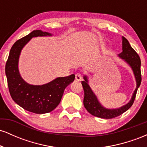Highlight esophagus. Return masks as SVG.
I'll use <instances>...</instances> for the list:
<instances>
[{
    "mask_svg": "<svg viewBox=\"0 0 147 147\" xmlns=\"http://www.w3.org/2000/svg\"><path fill=\"white\" fill-rule=\"evenodd\" d=\"M75 79L77 81H79V82H80V81H82V75H81L80 73H77L75 75Z\"/></svg>",
    "mask_w": 147,
    "mask_h": 147,
    "instance_id": "obj_1",
    "label": "esophagus"
}]
</instances>
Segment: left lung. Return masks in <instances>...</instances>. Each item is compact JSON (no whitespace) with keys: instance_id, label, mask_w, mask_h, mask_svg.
<instances>
[{"instance_id":"obj_1","label":"left lung","mask_w":147,"mask_h":147,"mask_svg":"<svg viewBox=\"0 0 147 147\" xmlns=\"http://www.w3.org/2000/svg\"><path fill=\"white\" fill-rule=\"evenodd\" d=\"M122 52L118 55V57L126 62L132 69L136 81V88L133 92L131 100L125 105L117 108V109H107L103 106L99 102L97 96L92 90L88 84V78L87 75L84 76V81L82 82V86L84 90V105L89 113L95 117L103 119H111L120 115L133 105L136 98L138 88L141 84V61L137 52L131 46L129 42L125 37L122 36Z\"/></svg>"}]
</instances>
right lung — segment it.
I'll list each match as a JSON object with an SVG mask.
<instances>
[{
  "label": "right lung",
  "mask_w": 147,
  "mask_h": 147,
  "mask_svg": "<svg viewBox=\"0 0 147 147\" xmlns=\"http://www.w3.org/2000/svg\"><path fill=\"white\" fill-rule=\"evenodd\" d=\"M51 33L34 30L14 43L5 65V74L11 98L25 110L36 114L51 112L59 105L64 90L75 80V75L57 77L43 85H32L21 77L18 61L22 49L33 37L51 36Z\"/></svg>",
  "instance_id": "1"
}]
</instances>
